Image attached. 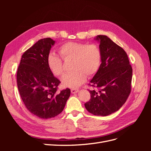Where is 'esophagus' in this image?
<instances>
[{"label":"esophagus","instance_id":"obj_1","mask_svg":"<svg viewBox=\"0 0 151 151\" xmlns=\"http://www.w3.org/2000/svg\"><path fill=\"white\" fill-rule=\"evenodd\" d=\"M79 92V89H71V93L72 94H75Z\"/></svg>","mask_w":151,"mask_h":151}]
</instances>
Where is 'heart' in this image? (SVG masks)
<instances>
[{"label": "heart", "instance_id": "1", "mask_svg": "<svg viewBox=\"0 0 151 151\" xmlns=\"http://www.w3.org/2000/svg\"><path fill=\"white\" fill-rule=\"evenodd\" d=\"M58 53L63 60L72 62L73 71L62 79V84L65 87L77 88L85 81L86 76L96 74L101 65V51L96 44L68 42L59 47ZM62 59L53 53L48 55V67L54 76H62L64 74Z\"/></svg>", "mask_w": 151, "mask_h": 151}]
</instances>
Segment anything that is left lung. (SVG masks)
Wrapping results in <instances>:
<instances>
[{
  "label": "left lung",
  "instance_id": "left-lung-1",
  "mask_svg": "<svg viewBox=\"0 0 151 151\" xmlns=\"http://www.w3.org/2000/svg\"><path fill=\"white\" fill-rule=\"evenodd\" d=\"M99 42L101 63L89 86L98 91H89L91 99L84 106L89 113L107 116L118 111L131 91L132 68L125 51L105 35L95 38Z\"/></svg>",
  "mask_w": 151,
  "mask_h": 151
}]
</instances>
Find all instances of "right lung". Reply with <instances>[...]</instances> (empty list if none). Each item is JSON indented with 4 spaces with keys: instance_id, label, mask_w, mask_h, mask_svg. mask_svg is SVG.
I'll return each instance as SVG.
<instances>
[{
    "instance_id": "add662e5",
    "label": "right lung",
    "mask_w": 151,
    "mask_h": 151,
    "mask_svg": "<svg viewBox=\"0 0 151 151\" xmlns=\"http://www.w3.org/2000/svg\"><path fill=\"white\" fill-rule=\"evenodd\" d=\"M55 41L38 40L22 54L17 71V83L26 108L34 115L48 119L59 115L70 95V89L57 91L60 81L50 70L47 57Z\"/></svg>"
}]
</instances>
